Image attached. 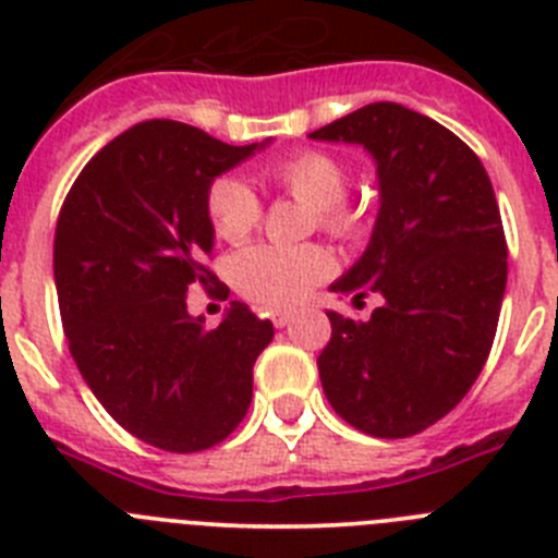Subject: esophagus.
Masks as SVG:
<instances>
[{"mask_svg": "<svg viewBox=\"0 0 558 558\" xmlns=\"http://www.w3.org/2000/svg\"><path fill=\"white\" fill-rule=\"evenodd\" d=\"M270 318H274V327L282 329L293 322V310H274V315H270Z\"/></svg>", "mask_w": 558, "mask_h": 558, "instance_id": "obj_1", "label": "esophagus"}]
</instances>
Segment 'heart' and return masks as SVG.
Here are the masks:
<instances>
[{
    "instance_id": "1",
    "label": "heart",
    "mask_w": 558,
    "mask_h": 558,
    "mask_svg": "<svg viewBox=\"0 0 558 558\" xmlns=\"http://www.w3.org/2000/svg\"><path fill=\"white\" fill-rule=\"evenodd\" d=\"M268 181L290 198L310 206L315 223L332 236L349 240L363 220L347 195V167L327 150H299L276 161ZM206 218L226 243H243L263 218L259 195L236 175H220L206 190ZM231 282L251 302L288 307L332 274V256L322 245H251L231 256Z\"/></svg>"
}]
</instances>
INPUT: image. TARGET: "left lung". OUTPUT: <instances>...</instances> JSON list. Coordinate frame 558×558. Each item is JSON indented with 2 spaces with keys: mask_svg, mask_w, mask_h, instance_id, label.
<instances>
[{
  "mask_svg": "<svg viewBox=\"0 0 558 558\" xmlns=\"http://www.w3.org/2000/svg\"><path fill=\"white\" fill-rule=\"evenodd\" d=\"M310 136L363 145L379 184L372 240L329 290L383 304L368 322L327 313L324 393L368 436H416L466 397L489 357L509 276L495 190L456 133L399 102H368Z\"/></svg>",
  "mask_w": 558,
  "mask_h": 558,
  "instance_id": "left-lung-1",
  "label": "left lung"
}]
</instances>
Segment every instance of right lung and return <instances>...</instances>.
<instances>
[{
	"mask_svg": "<svg viewBox=\"0 0 558 558\" xmlns=\"http://www.w3.org/2000/svg\"><path fill=\"white\" fill-rule=\"evenodd\" d=\"M268 142L236 147L184 122H140L83 167L58 215L69 352L113 422L159 450H209L248 413L274 324L231 302L206 329L186 293L218 282L206 190Z\"/></svg>",
	"mask_w": 558,
	"mask_h": 558,
	"instance_id": "1",
	"label": "right lung"
}]
</instances>
